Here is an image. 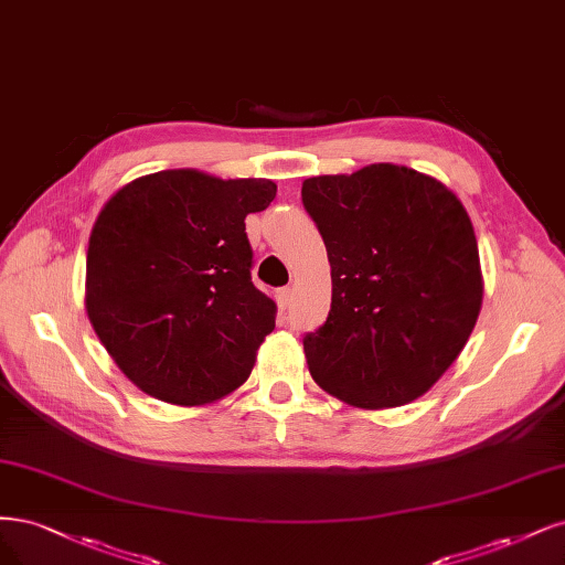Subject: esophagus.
<instances>
[{
    "instance_id": "obj_1",
    "label": "esophagus",
    "mask_w": 565,
    "mask_h": 565,
    "mask_svg": "<svg viewBox=\"0 0 565 565\" xmlns=\"http://www.w3.org/2000/svg\"><path fill=\"white\" fill-rule=\"evenodd\" d=\"M276 301H278V306L285 310V308L289 306V301H291V289H289V287L278 289V291H276Z\"/></svg>"
}]
</instances>
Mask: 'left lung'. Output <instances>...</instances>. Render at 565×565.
Wrapping results in <instances>:
<instances>
[{
  "instance_id": "8db88e82",
  "label": "left lung",
  "mask_w": 565,
  "mask_h": 565,
  "mask_svg": "<svg viewBox=\"0 0 565 565\" xmlns=\"http://www.w3.org/2000/svg\"><path fill=\"white\" fill-rule=\"evenodd\" d=\"M332 266V308L303 337L316 383L353 406L414 402L468 343L481 310L472 222L456 193L404 166L301 186Z\"/></svg>"
}]
</instances>
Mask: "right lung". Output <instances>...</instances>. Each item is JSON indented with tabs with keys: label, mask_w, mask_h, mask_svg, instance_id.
<instances>
[{
	"label": "right lung",
	"mask_w": 565,
	"mask_h": 565,
	"mask_svg": "<svg viewBox=\"0 0 565 565\" xmlns=\"http://www.w3.org/2000/svg\"><path fill=\"white\" fill-rule=\"evenodd\" d=\"M276 191L270 180L161 170L105 203L88 241L86 310L142 393L199 406L247 381L276 303L252 282L245 217Z\"/></svg>",
	"instance_id": "right-lung-1"
}]
</instances>
